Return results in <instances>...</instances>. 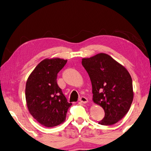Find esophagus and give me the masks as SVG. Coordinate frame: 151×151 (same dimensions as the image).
Listing matches in <instances>:
<instances>
[{"mask_svg": "<svg viewBox=\"0 0 151 151\" xmlns=\"http://www.w3.org/2000/svg\"><path fill=\"white\" fill-rule=\"evenodd\" d=\"M79 101H80L81 103H88V99L85 96H81L80 99H79Z\"/></svg>", "mask_w": 151, "mask_h": 151, "instance_id": "1", "label": "esophagus"}]
</instances>
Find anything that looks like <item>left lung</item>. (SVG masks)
I'll use <instances>...</instances> for the list:
<instances>
[{"instance_id":"8db88e82","label":"left lung","mask_w":151,"mask_h":151,"mask_svg":"<svg viewBox=\"0 0 151 151\" xmlns=\"http://www.w3.org/2000/svg\"><path fill=\"white\" fill-rule=\"evenodd\" d=\"M82 65L91 78L93 101L105 112L99 124L116 123L126 115L133 100L132 81L129 71L111 56L103 52L83 58Z\"/></svg>"}]
</instances>
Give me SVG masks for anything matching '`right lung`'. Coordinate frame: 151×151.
Listing matches in <instances>:
<instances>
[{
	"instance_id": "obj_1",
	"label": "right lung",
	"mask_w": 151,
	"mask_h": 151,
	"mask_svg": "<svg viewBox=\"0 0 151 151\" xmlns=\"http://www.w3.org/2000/svg\"><path fill=\"white\" fill-rule=\"evenodd\" d=\"M67 60L45 58L27 78L25 97L30 114L40 124L53 127L65 121L68 103L57 83V74Z\"/></svg>"
}]
</instances>
